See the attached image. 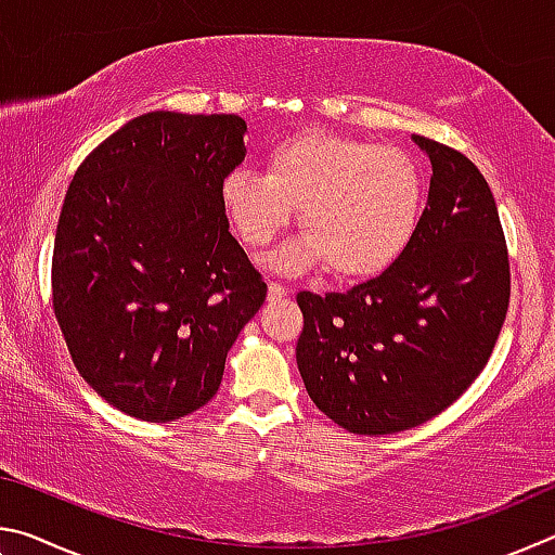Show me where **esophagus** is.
Instances as JSON below:
<instances>
[{
    "mask_svg": "<svg viewBox=\"0 0 555 555\" xmlns=\"http://www.w3.org/2000/svg\"><path fill=\"white\" fill-rule=\"evenodd\" d=\"M288 296V288L284 284H279V281H271L269 284V300H281Z\"/></svg>",
    "mask_w": 555,
    "mask_h": 555,
    "instance_id": "obj_1",
    "label": "esophagus"
}]
</instances>
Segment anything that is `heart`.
Here are the masks:
<instances>
[{
    "label": "heart",
    "instance_id": "heart-1",
    "mask_svg": "<svg viewBox=\"0 0 555 555\" xmlns=\"http://www.w3.org/2000/svg\"><path fill=\"white\" fill-rule=\"evenodd\" d=\"M220 201L249 249H264L296 220L306 237L276 257V269L327 264L337 279L387 269L416 232L424 171L397 144H370L323 129L296 131L264 156V173L232 168Z\"/></svg>",
    "mask_w": 555,
    "mask_h": 555
}]
</instances>
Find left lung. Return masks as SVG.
<instances>
[{
	"instance_id": "8db88e82",
	"label": "left lung",
	"mask_w": 555,
	"mask_h": 555,
	"mask_svg": "<svg viewBox=\"0 0 555 555\" xmlns=\"http://www.w3.org/2000/svg\"><path fill=\"white\" fill-rule=\"evenodd\" d=\"M413 139L434 178L406 249L345 294L296 296L306 389L360 436L409 430L455 403L480 377L509 311V251L485 176L457 149Z\"/></svg>"
}]
</instances>
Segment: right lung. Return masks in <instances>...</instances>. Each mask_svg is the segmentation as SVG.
<instances>
[{"label":"right lung","instance_id":"right-lung-1","mask_svg":"<svg viewBox=\"0 0 555 555\" xmlns=\"http://www.w3.org/2000/svg\"><path fill=\"white\" fill-rule=\"evenodd\" d=\"M244 131L237 115L149 112L92 149L65 193L55 321L80 377L134 418L205 406L267 298L220 201Z\"/></svg>","mask_w":555,"mask_h":555}]
</instances>
